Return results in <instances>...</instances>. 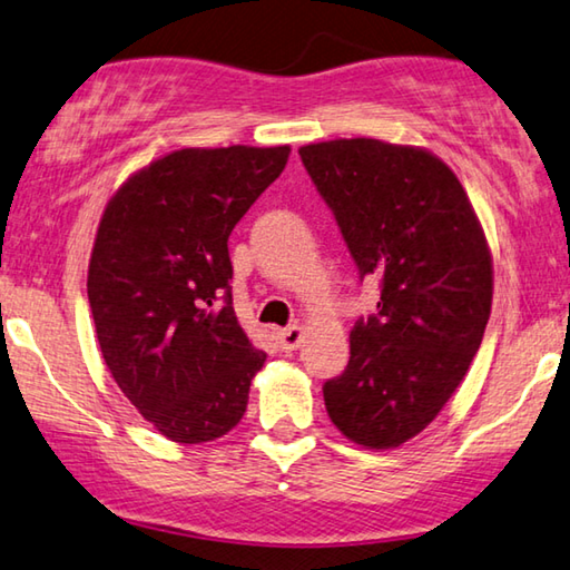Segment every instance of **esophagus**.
<instances>
[{
	"label": "esophagus",
	"instance_id": "34e87169",
	"mask_svg": "<svg viewBox=\"0 0 570 570\" xmlns=\"http://www.w3.org/2000/svg\"><path fill=\"white\" fill-rule=\"evenodd\" d=\"M275 338L283 351H295L303 343V328L301 325H291V328H283L275 333Z\"/></svg>",
	"mask_w": 570,
	"mask_h": 570
}]
</instances>
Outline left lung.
<instances>
[{"mask_svg":"<svg viewBox=\"0 0 570 570\" xmlns=\"http://www.w3.org/2000/svg\"><path fill=\"white\" fill-rule=\"evenodd\" d=\"M376 313L351 331V358L323 384L331 422L351 442L412 440L462 384L492 305V257L460 179L442 158L376 138L301 148Z\"/></svg>","mask_w":570,"mask_h":570,"instance_id":"left-lung-1","label":"left lung"}]
</instances>
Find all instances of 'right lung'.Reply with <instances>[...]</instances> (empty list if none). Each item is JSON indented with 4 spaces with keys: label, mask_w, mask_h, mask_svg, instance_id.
Instances as JSON below:
<instances>
[{
    "label": "right lung",
    "mask_w": 570,
    "mask_h": 570,
    "mask_svg": "<svg viewBox=\"0 0 570 570\" xmlns=\"http://www.w3.org/2000/svg\"><path fill=\"white\" fill-rule=\"evenodd\" d=\"M291 146L181 148L130 176L102 212L88 267L100 353L146 422L202 444L245 414L265 353L232 307L227 239Z\"/></svg>",
    "instance_id": "obj_1"
}]
</instances>
